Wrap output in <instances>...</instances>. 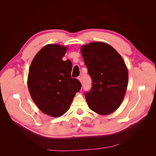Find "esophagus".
I'll return each instance as SVG.
<instances>
[{"label":"esophagus","instance_id":"esophagus-1","mask_svg":"<svg viewBox=\"0 0 156 156\" xmlns=\"http://www.w3.org/2000/svg\"><path fill=\"white\" fill-rule=\"evenodd\" d=\"M77 79L79 80L80 82L82 83V77H81V76H79V77H77Z\"/></svg>","mask_w":156,"mask_h":156}]
</instances>
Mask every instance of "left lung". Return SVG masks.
I'll use <instances>...</instances> for the list:
<instances>
[{
	"mask_svg": "<svg viewBox=\"0 0 156 156\" xmlns=\"http://www.w3.org/2000/svg\"><path fill=\"white\" fill-rule=\"evenodd\" d=\"M81 53L92 88L84 92L89 108L98 114L109 115L119 107L128 83V71L122 56L102 42L83 45Z\"/></svg>",
	"mask_w": 156,
	"mask_h": 156,
	"instance_id": "left-lung-1",
	"label": "left lung"
}]
</instances>
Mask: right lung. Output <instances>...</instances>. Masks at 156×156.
Listing matches in <instances>:
<instances>
[{"instance_id": "obj_1", "label": "right lung", "mask_w": 156, "mask_h": 156, "mask_svg": "<svg viewBox=\"0 0 156 156\" xmlns=\"http://www.w3.org/2000/svg\"><path fill=\"white\" fill-rule=\"evenodd\" d=\"M66 48L57 44L44 47L33 59L28 76V87L36 105L45 114L58 117L70 107L81 88L72 78V64L62 60Z\"/></svg>"}]
</instances>
